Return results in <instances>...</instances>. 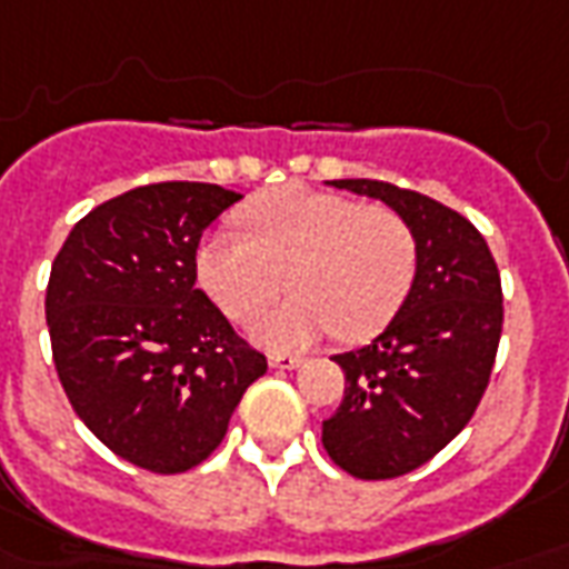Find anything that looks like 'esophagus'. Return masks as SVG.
<instances>
[{"label":"esophagus","mask_w":569,"mask_h":569,"mask_svg":"<svg viewBox=\"0 0 569 569\" xmlns=\"http://www.w3.org/2000/svg\"><path fill=\"white\" fill-rule=\"evenodd\" d=\"M268 363L277 369H296L301 367V357H298V353H271Z\"/></svg>","instance_id":"34e87169"}]
</instances>
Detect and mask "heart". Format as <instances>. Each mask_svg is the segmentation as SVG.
Returning <instances> with one entry per match:
<instances>
[{
  "label": "heart",
  "instance_id": "b5f03b06",
  "mask_svg": "<svg viewBox=\"0 0 569 569\" xmlns=\"http://www.w3.org/2000/svg\"><path fill=\"white\" fill-rule=\"evenodd\" d=\"M246 237H209L197 249V280L237 323H249L283 292L296 296L261 317L268 348H308L339 332L379 336L403 308L419 271L416 230L391 206L289 184L240 209Z\"/></svg>",
  "mask_w": 569,
  "mask_h": 569
}]
</instances>
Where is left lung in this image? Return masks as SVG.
Instances as JSON below:
<instances>
[{
  "label": "left lung",
  "instance_id": "left-lung-1",
  "mask_svg": "<svg viewBox=\"0 0 569 569\" xmlns=\"http://www.w3.org/2000/svg\"><path fill=\"white\" fill-rule=\"evenodd\" d=\"M336 188L407 218L419 271L403 308L367 348L339 353L345 397L323 422L329 459L360 480H391L435 459L471 422L502 336V280L480 230L456 209L388 181Z\"/></svg>",
  "mask_w": 569,
  "mask_h": 569
}]
</instances>
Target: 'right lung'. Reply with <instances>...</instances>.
Listing matches in <instances>:
<instances>
[{
	"mask_svg": "<svg viewBox=\"0 0 569 569\" xmlns=\"http://www.w3.org/2000/svg\"><path fill=\"white\" fill-rule=\"evenodd\" d=\"M243 193L144 184L79 218L46 289L51 357L70 407L119 459L181 475L218 450L268 357L197 289V246Z\"/></svg>",
	"mask_w": 569,
	"mask_h": 569,
	"instance_id": "right-lung-1",
	"label": "right lung"
}]
</instances>
